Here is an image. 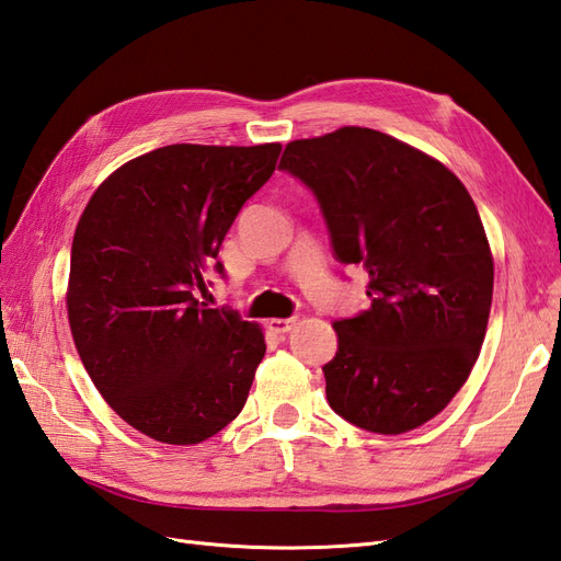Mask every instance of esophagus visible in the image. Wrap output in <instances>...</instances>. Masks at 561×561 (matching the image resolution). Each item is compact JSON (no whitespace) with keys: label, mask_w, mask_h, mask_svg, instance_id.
Segmentation results:
<instances>
[{"label":"esophagus","mask_w":561,"mask_h":561,"mask_svg":"<svg viewBox=\"0 0 561 561\" xmlns=\"http://www.w3.org/2000/svg\"><path fill=\"white\" fill-rule=\"evenodd\" d=\"M295 323H297V319H271L268 321V331L276 333V335H283V333L293 331Z\"/></svg>","instance_id":"obj_1"}]
</instances>
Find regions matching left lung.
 I'll return each instance as SVG.
<instances>
[{
    "mask_svg": "<svg viewBox=\"0 0 561 561\" xmlns=\"http://www.w3.org/2000/svg\"><path fill=\"white\" fill-rule=\"evenodd\" d=\"M278 169L317 197L337 262L368 273V307L333 323L328 404L371 433L421 426L467 383L488 328L493 254L471 195L440 161L359 126L290 142Z\"/></svg>",
    "mask_w": 561,
    "mask_h": 561,
    "instance_id": "obj_1",
    "label": "left lung"
}]
</instances>
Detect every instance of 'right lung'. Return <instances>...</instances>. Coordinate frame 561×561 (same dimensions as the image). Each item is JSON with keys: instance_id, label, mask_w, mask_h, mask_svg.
Listing matches in <instances>:
<instances>
[{"instance_id": "add662e5", "label": "right lung", "mask_w": 561, "mask_h": 561, "mask_svg": "<svg viewBox=\"0 0 561 561\" xmlns=\"http://www.w3.org/2000/svg\"><path fill=\"white\" fill-rule=\"evenodd\" d=\"M280 145H167L123 163L80 216L68 323L94 388L133 428L195 445L240 412L266 343L238 311L197 299L242 204Z\"/></svg>"}]
</instances>
